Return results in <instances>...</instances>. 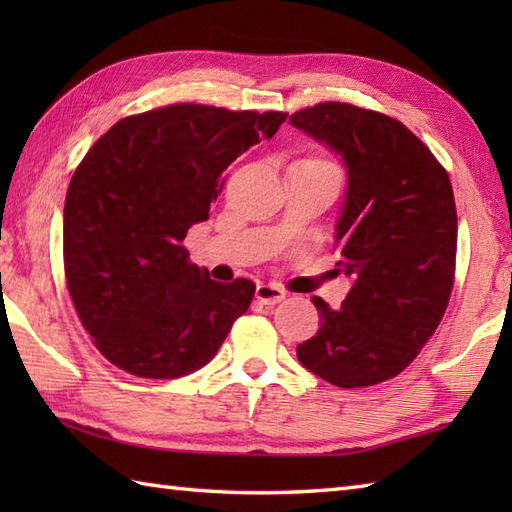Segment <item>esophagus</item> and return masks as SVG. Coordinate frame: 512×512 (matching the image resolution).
I'll return each instance as SVG.
<instances>
[{"mask_svg":"<svg viewBox=\"0 0 512 512\" xmlns=\"http://www.w3.org/2000/svg\"><path fill=\"white\" fill-rule=\"evenodd\" d=\"M255 297H257V301L266 303V306H273V303H279L281 299H286V290L279 284H273V281H270V284H257Z\"/></svg>","mask_w":512,"mask_h":512,"instance_id":"esophagus-1","label":"esophagus"}]
</instances>
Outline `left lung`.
<instances>
[{"label":"left lung","mask_w":512,"mask_h":512,"mask_svg":"<svg viewBox=\"0 0 512 512\" xmlns=\"http://www.w3.org/2000/svg\"><path fill=\"white\" fill-rule=\"evenodd\" d=\"M290 125L343 160L336 246L352 277L339 310L312 297L321 328L297 358L336 387L378 385L418 356L449 306L458 248L449 173L396 118L350 103L306 107Z\"/></svg>","instance_id":"left-lung-1"}]
</instances>
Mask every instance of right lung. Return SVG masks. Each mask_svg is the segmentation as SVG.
Masks as SVG:
<instances>
[{"instance_id": "obj_1", "label": "right lung", "mask_w": 512, "mask_h": 512, "mask_svg": "<svg viewBox=\"0 0 512 512\" xmlns=\"http://www.w3.org/2000/svg\"><path fill=\"white\" fill-rule=\"evenodd\" d=\"M284 112L178 103L127 116L76 167L63 206V266L76 314L112 365L180 378L220 350L255 284H220L189 262L187 231L209 220L222 171Z\"/></svg>"}]
</instances>
